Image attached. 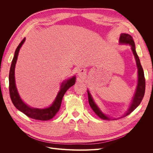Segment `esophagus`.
<instances>
[{"instance_id": "1", "label": "esophagus", "mask_w": 153, "mask_h": 153, "mask_svg": "<svg viewBox=\"0 0 153 153\" xmlns=\"http://www.w3.org/2000/svg\"><path fill=\"white\" fill-rule=\"evenodd\" d=\"M85 71L83 70V69H81V70L79 71V72H78V75L79 76H82V75H84L85 74Z\"/></svg>"}]
</instances>
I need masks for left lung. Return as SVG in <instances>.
Instances as JSON below:
<instances>
[{
    "label": "left lung",
    "mask_w": 153,
    "mask_h": 153,
    "mask_svg": "<svg viewBox=\"0 0 153 153\" xmlns=\"http://www.w3.org/2000/svg\"><path fill=\"white\" fill-rule=\"evenodd\" d=\"M119 41V43L121 45H129L131 46L132 52L134 55V56H135V59L136 60L137 66L138 69V82H137V86L136 87L135 94H134V96L131 101L130 104H129V106L127 111L122 115V116L119 117L118 118L110 117L105 115L102 111L100 110V108L98 107V106L96 104L91 93L89 92V91L87 90L88 99H89V103L91 108L99 117H100L102 119L107 120V121H113V120L121 119L124 117H126L129 114H131L133 111L140 104L141 101L143 98V96H144V94H145L146 80L144 78V73H143V68L141 66L139 57H138V55L136 52L135 42H134L133 38L131 37V36H130L128 34L123 33L121 34V36H120Z\"/></svg>",
    "instance_id": "obj_1"
}]
</instances>
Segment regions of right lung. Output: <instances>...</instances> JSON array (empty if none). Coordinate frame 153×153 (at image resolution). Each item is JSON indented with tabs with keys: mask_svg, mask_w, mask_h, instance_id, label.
Here are the masks:
<instances>
[{
	"mask_svg": "<svg viewBox=\"0 0 153 153\" xmlns=\"http://www.w3.org/2000/svg\"><path fill=\"white\" fill-rule=\"evenodd\" d=\"M25 41V38L23 39L19 45L18 46L11 62L10 75H9V83H10L9 89H10L11 99L15 107L18 110H20V112L25 114L27 116L34 119L40 120V121H48V120L52 119L58 112L60 107H61L63 96L69 88H70L75 84L76 76H73V77L62 82L61 88H60V90L58 92L56 98H55L52 104L48 107L45 108H37L30 107V106L25 103L20 98L19 93L18 92L15 76V69L18 53H19L20 49L23 44L24 43Z\"/></svg>",
	"mask_w": 153,
	"mask_h": 153,
	"instance_id": "1",
	"label": "right lung"
}]
</instances>
